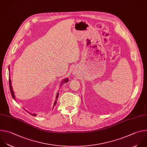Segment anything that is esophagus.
I'll return each instance as SVG.
<instances>
[{"label": "esophagus", "instance_id": "obj_1", "mask_svg": "<svg viewBox=\"0 0 147 147\" xmlns=\"http://www.w3.org/2000/svg\"><path fill=\"white\" fill-rule=\"evenodd\" d=\"M73 74H76V72H74V73Z\"/></svg>", "mask_w": 147, "mask_h": 147}]
</instances>
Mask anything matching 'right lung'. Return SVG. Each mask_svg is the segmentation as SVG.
Returning a JSON list of instances; mask_svg holds the SVG:
<instances>
[{"mask_svg":"<svg viewBox=\"0 0 147 147\" xmlns=\"http://www.w3.org/2000/svg\"><path fill=\"white\" fill-rule=\"evenodd\" d=\"M9 71H10V67H9ZM68 81H69V79H68V78H65V79L63 80L62 81L61 84V86H62V84H63V83H66V82H67ZM9 85H10V92H11V96H12V97H13V98L14 100H16L15 95H14V91H13V88H12V85H11V81L10 76H9ZM58 96H59V92L57 93V96H56V100H55V102H54V105H55L56 103H57V100H58ZM28 113H29L30 115H33V116H34V117L36 116V114H33V113H29V112H28Z\"/></svg>","mask_w":147,"mask_h":147,"instance_id":"1","label":"right lung"}]
</instances>
